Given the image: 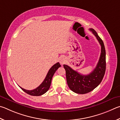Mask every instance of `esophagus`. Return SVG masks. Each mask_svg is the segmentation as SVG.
Here are the masks:
<instances>
[{
  "label": "esophagus",
  "mask_w": 120,
  "mask_h": 120,
  "mask_svg": "<svg viewBox=\"0 0 120 120\" xmlns=\"http://www.w3.org/2000/svg\"><path fill=\"white\" fill-rule=\"evenodd\" d=\"M65 62H66V60L64 57H62L60 59V64L62 65L64 64L65 63Z\"/></svg>",
  "instance_id": "34e87169"
}]
</instances>
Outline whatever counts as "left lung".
<instances>
[{
  "label": "left lung",
  "mask_w": 120,
  "mask_h": 120,
  "mask_svg": "<svg viewBox=\"0 0 120 120\" xmlns=\"http://www.w3.org/2000/svg\"><path fill=\"white\" fill-rule=\"evenodd\" d=\"M89 29L95 35L101 46V55L96 68L89 74L84 75L67 65H63L68 87L73 92L77 94H86L93 91L101 82L105 72L106 52L103 41L94 29Z\"/></svg>",
  "instance_id": "left-lung-1"
}]
</instances>
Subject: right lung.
<instances>
[{
  "label": "right lung",
  "instance_id": "right-lung-1",
  "mask_svg": "<svg viewBox=\"0 0 120 120\" xmlns=\"http://www.w3.org/2000/svg\"><path fill=\"white\" fill-rule=\"evenodd\" d=\"M60 67V65L59 63H57L54 64L48 71L44 81L36 89L33 90H27L20 87V89L29 95L32 96H40L45 94L49 89L50 84H51L52 77L54 73Z\"/></svg>",
  "mask_w": 120,
  "mask_h": 120
}]
</instances>
